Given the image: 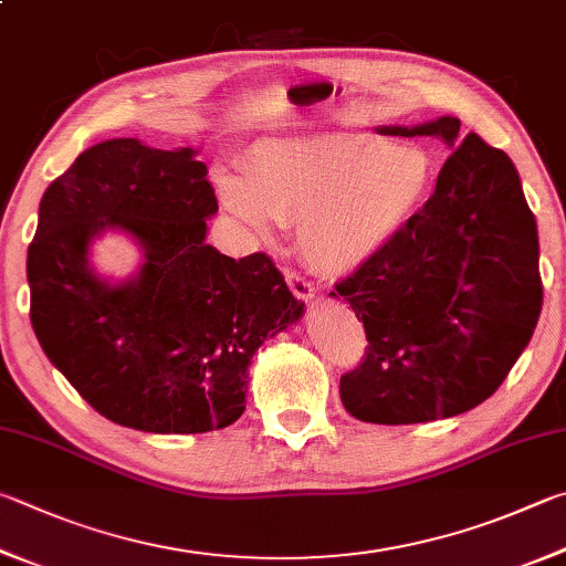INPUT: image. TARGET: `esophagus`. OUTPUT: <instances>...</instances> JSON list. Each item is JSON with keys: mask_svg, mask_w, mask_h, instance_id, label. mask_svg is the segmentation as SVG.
Instances as JSON below:
<instances>
[{"mask_svg": "<svg viewBox=\"0 0 566 566\" xmlns=\"http://www.w3.org/2000/svg\"><path fill=\"white\" fill-rule=\"evenodd\" d=\"M284 280H286V284H290V290H292V294L296 296V300H304V302H312L314 300L316 290H314V284L306 280V276H302L300 272H294V270H286L284 272Z\"/></svg>", "mask_w": 566, "mask_h": 566, "instance_id": "1", "label": "esophagus"}]
</instances>
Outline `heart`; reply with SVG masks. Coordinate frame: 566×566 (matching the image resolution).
Instances as JSON below:
<instances>
[{"mask_svg":"<svg viewBox=\"0 0 566 566\" xmlns=\"http://www.w3.org/2000/svg\"><path fill=\"white\" fill-rule=\"evenodd\" d=\"M436 182L426 148L334 133L256 143L244 172H222V202L266 238L296 224L304 260L346 274L374 260L423 208Z\"/></svg>","mask_w":566,"mask_h":566,"instance_id":"b5f03b06","label":"heart"}]
</instances>
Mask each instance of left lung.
<instances>
[{
  "instance_id": "obj_1",
  "label": "left lung",
  "mask_w": 566,
  "mask_h": 566,
  "mask_svg": "<svg viewBox=\"0 0 566 566\" xmlns=\"http://www.w3.org/2000/svg\"><path fill=\"white\" fill-rule=\"evenodd\" d=\"M378 133L455 150L403 232L336 284L368 342L338 390L366 423H428L490 398L530 344L542 312L537 222L507 153L478 133L460 140L458 118Z\"/></svg>"
}]
</instances>
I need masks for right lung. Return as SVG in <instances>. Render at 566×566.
Here are the masks:
<instances>
[{
    "mask_svg": "<svg viewBox=\"0 0 566 566\" xmlns=\"http://www.w3.org/2000/svg\"><path fill=\"white\" fill-rule=\"evenodd\" d=\"M218 198L192 148L113 138L49 185L27 256L41 348L86 403L143 433H208L248 403V368L266 336L304 312L270 254L232 260L205 242ZM133 233L147 262L108 287L87 244Z\"/></svg>",
    "mask_w": 566,
    "mask_h": 566,
    "instance_id": "1",
    "label": "right lung"
}]
</instances>
